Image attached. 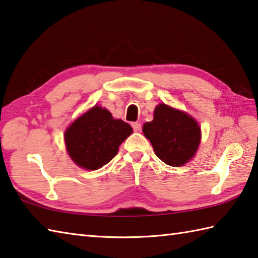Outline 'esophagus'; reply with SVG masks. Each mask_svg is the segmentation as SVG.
<instances>
[{
	"label": "esophagus",
	"mask_w": 258,
	"mask_h": 258,
	"mask_svg": "<svg viewBox=\"0 0 258 258\" xmlns=\"http://www.w3.org/2000/svg\"><path fill=\"white\" fill-rule=\"evenodd\" d=\"M132 127H133V130L135 131V132H140L141 131V124L140 123H132Z\"/></svg>",
	"instance_id": "34e87169"
}]
</instances>
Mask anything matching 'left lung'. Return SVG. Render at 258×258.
Returning a JSON list of instances; mask_svg holds the SVG:
<instances>
[{"label": "left lung", "instance_id": "1", "mask_svg": "<svg viewBox=\"0 0 258 258\" xmlns=\"http://www.w3.org/2000/svg\"><path fill=\"white\" fill-rule=\"evenodd\" d=\"M160 160L171 166H181L194 158L201 140L197 120L182 110L160 104L154 109L152 122L143 125Z\"/></svg>", "mask_w": 258, "mask_h": 258}]
</instances>
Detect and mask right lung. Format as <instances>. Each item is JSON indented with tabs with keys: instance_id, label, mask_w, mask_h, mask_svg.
Segmentation results:
<instances>
[{
	"instance_id": "1",
	"label": "right lung",
	"mask_w": 258,
	"mask_h": 258,
	"mask_svg": "<svg viewBox=\"0 0 258 258\" xmlns=\"http://www.w3.org/2000/svg\"><path fill=\"white\" fill-rule=\"evenodd\" d=\"M132 132L131 125L114 119L106 108L94 106L66 130V148L80 168L97 170L117 154L118 146Z\"/></svg>"
}]
</instances>
